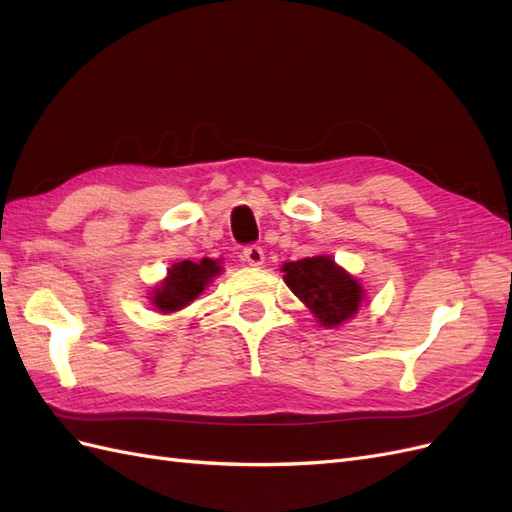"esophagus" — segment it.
Instances as JSON below:
<instances>
[{
  "label": "esophagus",
  "mask_w": 512,
  "mask_h": 512,
  "mask_svg": "<svg viewBox=\"0 0 512 512\" xmlns=\"http://www.w3.org/2000/svg\"><path fill=\"white\" fill-rule=\"evenodd\" d=\"M243 260L247 262V265L260 267L262 262H265V250H262V247H258V245H247L243 250Z\"/></svg>",
  "instance_id": "obj_1"
}]
</instances>
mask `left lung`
<instances>
[{
    "label": "left lung",
    "instance_id": "obj_1",
    "mask_svg": "<svg viewBox=\"0 0 512 512\" xmlns=\"http://www.w3.org/2000/svg\"><path fill=\"white\" fill-rule=\"evenodd\" d=\"M284 282L306 303L323 327L353 319L364 301V288L331 256H312L284 262Z\"/></svg>",
    "mask_w": 512,
    "mask_h": 512
}]
</instances>
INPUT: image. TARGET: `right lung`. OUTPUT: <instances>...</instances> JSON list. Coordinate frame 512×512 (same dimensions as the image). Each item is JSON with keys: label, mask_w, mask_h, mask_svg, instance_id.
Masks as SVG:
<instances>
[{"label": "right lung", "mask_w": 512, "mask_h": 512, "mask_svg": "<svg viewBox=\"0 0 512 512\" xmlns=\"http://www.w3.org/2000/svg\"><path fill=\"white\" fill-rule=\"evenodd\" d=\"M219 273H222V267L211 258H202L200 262H176L172 269H168V278L153 288L150 301L163 314L183 310L193 299L202 295V290Z\"/></svg>", "instance_id": "right-lung-1"}]
</instances>
